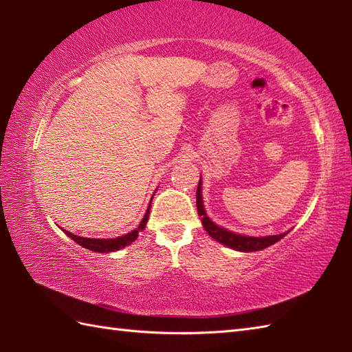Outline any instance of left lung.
<instances>
[{"label":"left lung","instance_id":"left-lung-1","mask_svg":"<svg viewBox=\"0 0 352 352\" xmlns=\"http://www.w3.org/2000/svg\"><path fill=\"white\" fill-rule=\"evenodd\" d=\"M197 208H198V214L201 216V222H203L204 230L208 233V236H212L214 241H218L219 243L230 246L236 251H243V252H252V251H260L265 250L267 246H271L276 243L278 241L286 236L287 233L283 234H276V236H266V237H250V236H242V234H236L231 233V231L221 228L210 221V218L206 214L204 206H203V197H201V180L198 183V189H197Z\"/></svg>","mask_w":352,"mask_h":352}]
</instances>
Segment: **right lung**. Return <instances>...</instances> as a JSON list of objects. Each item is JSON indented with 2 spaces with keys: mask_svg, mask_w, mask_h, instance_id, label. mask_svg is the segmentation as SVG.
<instances>
[{
  "mask_svg": "<svg viewBox=\"0 0 352 352\" xmlns=\"http://www.w3.org/2000/svg\"><path fill=\"white\" fill-rule=\"evenodd\" d=\"M153 199V198H151ZM149 208H151V203L148 206V210L144 216V219L139 223V227L136 230H133L131 233L121 236V237H116V239H89V237H80L77 234H72L69 231H65L66 234H68L74 242H77L78 245L83 246L86 250H91L95 252H113L118 251L121 248H125V246H129L131 242H134L139 236V231H144L148 218H149Z\"/></svg>",
  "mask_w": 352,
  "mask_h": 352,
  "instance_id": "right-lung-1",
  "label": "right lung"
}]
</instances>
